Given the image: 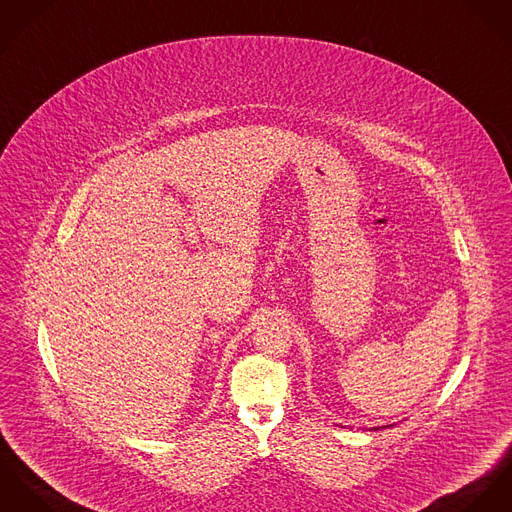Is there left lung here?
<instances>
[{"mask_svg":"<svg viewBox=\"0 0 512 512\" xmlns=\"http://www.w3.org/2000/svg\"><path fill=\"white\" fill-rule=\"evenodd\" d=\"M393 426V424H391ZM391 426H381V428H391ZM373 430H379V428H373Z\"/></svg>","mask_w":512,"mask_h":512,"instance_id":"1","label":"left lung"}]
</instances>
